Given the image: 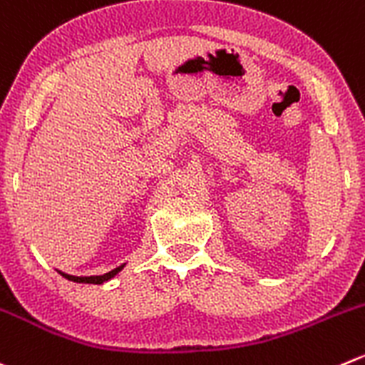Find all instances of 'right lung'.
I'll list each match as a JSON object with an SVG mask.
<instances>
[{"mask_svg": "<svg viewBox=\"0 0 365 365\" xmlns=\"http://www.w3.org/2000/svg\"><path fill=\"white\" fill-rule=\"evenodd\" d=\"M123 267H125V264L119 265V267H115V269H112V271L105 272V274H101V277H73V274H66V272H62V271H58V272H60V274H62L63 278H67V280H71V282H76V284L101 285V284H105V282L112 280V278H114L115 274H118V272L121 271Z\"/></svg>", "mask_w": 365, "mask_h": 365, "instance_id": "add662e5", "label": "right lung"}]
</instances>
